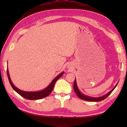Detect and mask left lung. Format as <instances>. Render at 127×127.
I'll list each match as a JSON object with an SVG mask.
<instances>
[{"instance_id":"8db88e82","label":"left lung","mask_w":127,"mask_h":127,"mask_svg":"<svg viewBox=\"0 0 127 127\" xmlns=\"http://www.w3.org/2000/svg\"><path fill=\"white\" fill-rule=\"evenodd\" d=\"M118 84V83H117L116 86L114 87V88L112 89V90L110 91L109 93H107L106 94H105L104 96H102L100 97H98V98H94V97H91L87 95H86L85 94H82L81 92H80V91H79V88L77 87V86L76 84V79L74 81V89L75 91V93L76 94V95L78 96L79 98H80V99H81L82 100H86V101H101L102 100L105 99V98H106L107 96H108L110 94H111L112 91L114 90V89L116 87L117 85Z\"/></svg>"}]
</instances>
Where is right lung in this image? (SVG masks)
<instances>
[{
    "instance_id": "1",
    "label": "right lung",
    "mask_w": 127,
    "mask_h": 127,
    "mask_svg": "<svg viewBox=\"0 0 127 127\" xmlns=\"http://www.w3.org/2000/svg\"><path fill=\"white\" fill-rule=\"evenodd\" d=\"M63 74H64V72H62L60 74H59L57 76L55 77V79L52 80V81L51 82L50 84L48 85L45 89H44V90L40 91H37V92H26V91H23L22 90H20V89H18V88L15 87V85L13 84L10 79L9 71H8V68L7 69V75L8 79H9V82L10 83L11 86V87H12V88L16 92L20 94V95L23 96V98L29 99V100L40 99L44 98L45 97H46L48 95H49L52 92L54 86H55L56 82L62 76V75H63Z\"/></svg>"
}]
</instances>
